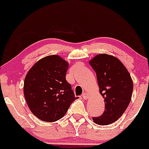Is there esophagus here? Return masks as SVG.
Returning a JSON list of instances; mask_svg holds the SVG:
<instances>
[{
  "label": "esophagus",
  "instance_id": "34e87169",
  "mask_svg": "<svg viewBox=\"0 0 149 149\" xmlns=\"http://www.w3.org/2000/svg\"><path fill=\"white\" fill-rule=\"evenodd\" d=\"M89 94H88V93H83V94L82 95V97H83V98L84 99V100H87L88 97H89Z\"/></svg>",
  "mask_w": 149,
  "mask_h": 149
}]
</instances>
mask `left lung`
<instances>
[{
  "mask_svg": "<svg viewBox=\"0 0 149 149\" xmlns=\"http://www.w3.org/2000/svg\"><path fill=\"white\" fill-rule=\"evenodd\" d=\"M96 72L100 93L104 100L105 109L98 117H93L99 125L116 122L130 103L133 92V81L125 65L117 57L100 54L89 61Z\"/></svg>",
  "mask_w": 149,
  "mask_h": 149,
  "instance_id": "1",
  "label": "left lung"
}]
</instances>
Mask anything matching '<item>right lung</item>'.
Wrapping results in <instances>:
<instances>
[{
  "label": "right lung",
  "mask_w": 149,
  "mask_h": 149,
  "mask_svg": "<svg viewBox=\"0 0 149 149\" xmlns=\"http://www.w3.org/2000/svg\"><path fill=\"white\" fill-rule=\"evenodd\" d=\"M69 63L58 55L41 58L31 67L24 81V95L29 109L40 120L61 119L78 99L66 80Z\"/></svg>",
  "instance_id": "add662e5"
}]
</instances>
